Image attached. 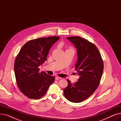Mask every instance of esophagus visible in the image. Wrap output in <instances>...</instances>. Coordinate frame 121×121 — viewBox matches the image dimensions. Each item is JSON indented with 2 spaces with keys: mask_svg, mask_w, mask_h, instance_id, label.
<instances>
[{
  "mask_svg": "<svg viewBox=\"0 0 121 121\" xmlns=\"http://www.w3.org/2000/svg\"><path fill=\"white\" fill-rule=\"evenodd\" d=\"M61 78H59V77H55V79L56 80H59V79H61Z\"/></svg>",
  "mask_w": 121,
  "mask_h": 121,
  "instance_id": "esophagus-1",
  "label": "esophagus"
}]
</instances>
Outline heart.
Listing matches in <instances>:
<instances>
[{
    "label": "heart",
    "mask_w": 121,
    "mask_h": 121,
    "mask_svg": "<svg viewBox=\"0 0 121 121\" xmlns=\"http://www.w3.org/2000/svg\"><path fill=\"white\" fill-rule=\"evenodd\" d=\"M72 49V50H73V49H71H71Z\"/></svg>",
    "instance_id": "heart-1"
}]
</instances>
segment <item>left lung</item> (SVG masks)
<instances>
[{
    "label": "left lung",
    "mask_w": 121,
    "mask_h": 121,
    "mask_svg": "<svg viewBox=\"0 0 121 121\" xmlns=\"http://www.w3.org/2000/svg\"><path fill=\"white\" fill-rule=\"evenodd\" d=\"M77 49L78 59L75 70L79 75L72 84L67 79L64 90L65 98L72 103H80L89 97L98 88L104 71V63L96 46L79 37H67Z\"/></svg>",
    "instance_id": "left-lung-1"
}]
</instances>
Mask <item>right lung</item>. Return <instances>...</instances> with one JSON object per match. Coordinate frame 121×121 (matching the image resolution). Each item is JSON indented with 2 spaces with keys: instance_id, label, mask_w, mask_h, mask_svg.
Returning <instances> with one entry per match:
<instances>
[{
  "instance_id": "obj_1",
  "label": "right lung",
  "mask_w": 121,
  "mask_h": 121,
  "mask_svg": "<svg viewBox=\"0 0 121 121\" xmlns=\"http://www.w3.org/2000/svg\"><path fill=\"white\" fill-rule=\"evenodd\" d=\"M59 37L40 38L27 42L17 55L14 64L17 83L21 91L32 99L43 96L55 80L53 76L39 72V67L47 60L49 50Z\"/></svg>"
}]
</instances>
